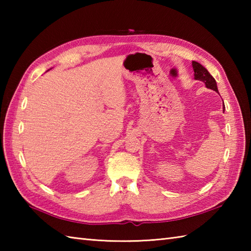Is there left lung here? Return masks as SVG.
Wrapping results in <instances>:
<instances>
[{
    "instance_id": "1",
    "label": "left lung",
    "mask_w": 251,
    "mask_h": 251,
    "mask_svg": "<svg viewBox=\"0 0 251 251\" xmlns=\"http://www.w3.org/2000/svg\"><path fill=\"white\" fill-rule=\"evenodd\" d=\"M192 67H193L194 78L196 81H201L202 83H205L207 88L215 90V92L219 94L216 79L212 77L211 74L207 71V69L205 67H202L201 63L197 61H192ZM223 105H225V103H223ZM223 112H225V106H223Z\"/></svg>"
}]
</instances>
